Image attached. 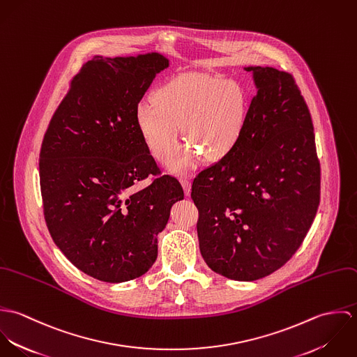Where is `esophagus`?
<instances>
[{
  "instance_id": "esophagus-1",
  "label": "esophagus",
  "mask_w": 357,
  "mask_h": 357,
  "mask_svg": "<svg viewBox=\"0 0 357 357\" xmlns=\"http://www.w3.org/2000/svg\"><path fill=\"white\" fill-rule=\"evenodd\" d=\"M180 181H181V184L184 187L185 195H190V192H191V180H190V177H181Z\"/></svg>"
}]
</instances>
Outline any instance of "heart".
<instances>
[{
    "label": "heart",
    "mask_w": 357,
    "mask_h": 357,
    "mask_svg": "<svg viewBox=\"0 0 357 357\" xmlns=\"http://www.w3.org/2000/svg\"><path fill=\"white\" fill-rule=\"evenodd\" d=\"M249 116V99L238 82L207 74H185L160 85L151 102H142L136 123L150 153L166 162L178 142L180 128L188 144L172 155L176 172L191 169L199 153L220 160L241 142Z\"/></svg>",
    "instance_id": "heart-1"
}]
</instances>
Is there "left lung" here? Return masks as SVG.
Masks as SVG:
<instances>
[{
    "label": "left lung",
    "instance_id": "obj_1",
    "mask_svg": "<svg viewBox=\"0 0 357 357\" xmlns=\"http://www.w3.org/2000/svg\"><path fill=\"white\" fill-rule=\"evenodd\" d=\"M257 95L238 146L192 181L199 249L214 272L252 282L300 249L320 202V162L291 74L248 67Z\"/></svg>",
    "mask_w": 357,
    "mask_h": 357
}]
</instances>
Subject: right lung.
<instances>
[{
    "label": "right lung",
    "mask_w": 357,
    "mask_h": 357,
    "mask_svg": "<svg viewBox=\"0 0 357 357\" xmlns=\"http://www.w3.org/2000/svg\"><path fill=\"white\" fill-rule=\"evenodd\" d=\"M169 66L162 54L95 56L73 77L40 151L44 217L52 239L86 275L121 283L153 266L156 235L184 199L162 174L136 123L139 102ZM150 178L144 189L137 185Z\"/></svg>",
    "instance_id": "obj_1"
}]
</instances>
